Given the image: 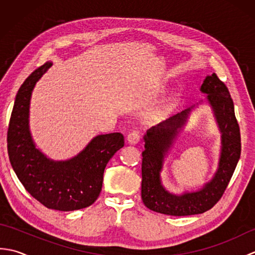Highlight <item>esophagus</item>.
<instances>
[{"instance_id": "esophagus-1", "label": "esophagus", "mask_w": 255, "mask_h": 255, "mask_svg": "<svg viewBox=\"0 0 255 255\" xmlns=\"http://www.w3.org/2000/svg\"><path fill=\"white\" fill-rule=\"evenodd\" d=\"M140 140V132L139 131H131L128 133L127 136V141L130 144H136L139 142Z\"/></svg>"}]
</instances>
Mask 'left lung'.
Instances as JSON below:
<instances>
[{
  "mask_svg": "<svg viewBox=\"0 0 255 255\" xmlns=\"http://www.w3.org/2000/svg\"><path fill=\"white\" fill-rule=\"evenodd\" d=\"M200 92L207 94V101L213 108L221 132V152L217 172L211 181L206 183L197 192L175 195L166 191L162 185L160 176L164 156L185 125L194 106L150 128L143 137L141 198L145 207L156 213L189 216L203 214L213 208L224 195L240 159V128L228 88L219 80L217 74L213 73L206 77L200 86Z\"/></svg>",
  "mask_w": 255,
  "mask_h": 255,
  "instance_id": "left-lung-1",
  "label": "left lung"
}]
</instances>
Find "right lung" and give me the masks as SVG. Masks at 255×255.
<instances>
[{
	"label": "right lung",
	"instance_id": "obj_1",
	"mask_svg": "<svg viewBox=\"0 0 255 255\" xmlns=\"http://www.w3.org/2000/svg\"><path fill=\"white\" fill-rule=\"evenodd\" d=\"M51 62L36 69L16 95L7 131L9 162L25 189L47 208L72 211L89 207L99 197L104 170L125 140L121 132L99 134L67 161H53L36 148L29 131V104L35 84Z\"/></svg>",
	"mask_w": 255,
	"mask_h": 255
}]
</instances>
